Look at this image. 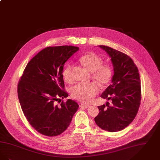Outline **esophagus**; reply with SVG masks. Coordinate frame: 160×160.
<instances>
[{
    "label": "esophagus",
    "instance_id": "1",
    "mask_svg": "<svg viewBox=\"0 0 160 160\" xmlns=\"http://www.w3.org/2000/svg\"><path fill=\"white\" fill-rule=\"evenodd\" d=\"M80 107L82 108H88L89 107H90V105L84 104V103H81V104H80Z\"/></svg>",
    "mask_w": 160,
    "mask_h": 160
}]
</instances>
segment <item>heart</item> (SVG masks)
Instances as JSON below:
<instances>
[{
	"mask_svg": "<svg viewBox=\"0 0 160 160\" xmlns=\"http://www.w3.org/2000/svg\"><path fill=\"white\" fill-rule=\"evenodd\" d=\"M80 61L83 66L92 73V78L101 86L110 82L113 71L108 64H102V59L94 53L90 52L80 58ZM72 65L68 64L62 71V76L67 82H71L72 77ZM99 91V88L95 83L89 84L78 83L70 89L71 96L82 102H88L92 98L95 96Z\"/></svg>",
	"mask_w": 160,
	"mask_h": 160,
	"instance_id": "1",
	"label": "heart"
}]
</instances>
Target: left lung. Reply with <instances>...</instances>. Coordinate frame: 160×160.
<instances>
[{"label": "left lung", "mask_w": 160, "mask_h": 160, "mask_svg": "<svg viewBox=\"0 0 160 160\" xmlns=\"http://www.w3.org/2000/svg\"><path fill=\"white\" fill-rule=\"evenodd\" d=\"M111 58L114 68L111 84L101 97L111 100V105L98 107L96 124L110 132L120 131L133 122L141 104V86L139 73L131 58L108 46L100 45Z\"/></svg>", "instance_id": "obj_1"}]
</instances>
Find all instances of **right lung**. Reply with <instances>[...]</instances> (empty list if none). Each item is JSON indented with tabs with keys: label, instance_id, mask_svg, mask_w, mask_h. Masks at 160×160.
<instances>
[{
	"label": "right lung",
	"instance_id": "add662e5",
	"mask_svg": "<svg viewBox=\"0 0 160 160\" xmlns=\"http://www.w3.org/2000/svg\"><path fill=\"white\" fill-rule=\"evenodd\" d=\"M79 48L47 47L27 64L18 84V96L23 113L40 134L56 136L69 126L78 105L73 100L58 104L68 96L64 90V65Z\"/></svg>",
	"mask_w": 160,
	"mask_h": 160
}]
</instances>
